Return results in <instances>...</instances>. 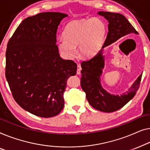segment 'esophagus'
Wrapping results in <instances>:
<instances>
[{"label":"esophagus","mask_w":150,"mask_h":150,"mask_svg":"<svg viewBox=\"0 0 150 150\" xmlns=\"http://www.w3.org/2000/svg\"><path fill=\"white\" fill-rule=\"evenodd\" d=\"M81 66L79 64L77 65V75H80L81 74Z\"/></svg>","instance_id":"1"}]
</instances>
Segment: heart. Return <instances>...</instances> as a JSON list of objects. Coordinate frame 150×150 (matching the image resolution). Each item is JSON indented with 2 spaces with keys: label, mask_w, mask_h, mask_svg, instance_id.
Here are the masks:
<instances>
[{
  "label": "heart",
  "mask_w": 150,
  "mask_h": 150,
  "mask_svg": "<svg viewBox=\"0 0 150 150\" xmlns=\"http://www.w3.org/2000/svg\"><path fill=\"white\" fill-rule=\"evenodd\" d=\"M107 34L106 25L98 18L74 21L65 27L64 39L58 41V47L65 57L71 58L79 45V54L84 58H93L99 53Z\"/></svg>",
  "instance_id": "1"
}]
</instances>
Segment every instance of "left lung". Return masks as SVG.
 Here are the masks:
<instances>
[{
	"mask_svg": "<svg viewBox=\"0 0 150 150\" xmlns=\"http://www.w3.org/2000/svg\"><path fill=\"white\" fill-rule=\"evenodd\" d=\"M98 14L108 20L109 32L99 53L90 60L83 61L81 64V86L86 92L88 103L92 107L98 111L109 113L122 108L133 98L139 89L142 73L128 91L120 95L109 93L101 85V75L105 67V57L103 49L124 36L138 33L123 15L105 11H99Z\"/></svg>",
	"mask_w": 150,
	"mask_h": 150,
	"instance_id": "obj_1",
	"label": "left lung"
}]
</instances>
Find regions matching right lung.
Instances as JSON below:
<instances>
[{
    "mask_svg": "<svg viewBox=\"0 0 150 150\" xmlns=\"http://www.w3.org/2000/svg\"><path fill=\"white\" fill-rule=\"evenodd\" d=\"M67 14L41 13L24 20L9 39L6 51V79L20 106L30 113L51 117L64 106L67 81L77 64L60 56L58 27Z\"/></svg>",
    "mask_w": 150,
    "mask_h": 150,
    "instance_id": "add662e5",
    "label": "right lung"
}]
</instances>
